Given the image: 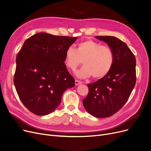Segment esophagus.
Segmentation results:
<instances>
[{
	"instance_id": "esophagus-1",
	"label": "esophagus",
	"mask_w": 151,
	"mask_h": 151,
	"mask_svg": "<svg viewBox=\"0 0 151 151\" xmlns=\"http://www.w3.org/2000/svg\"><path fill=\"white\" fill-rule=\"evenodd\" d=\"M82 83L81 81H78V80H75V84L77 86V85H79V84H81Z\"/></svg>"
}]
</instances>
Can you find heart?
I'll return each mask as SVG.
<instances>
[{"label":"heart","mask_w":151,"mask_h":151,"mask_svg":"<svg viewBox=\"0 0 151 151\" xmlns=\"http://www.w3.org/2000/svg\"><path fill=\"white\" fill-rule=\"evenodd\" d=\"M114 55L108 46L91 40L79 43L76 50L70 46L65 52L64 63L72 71L81 64L84 66L76 71L79 78H89L92 76L95 80H99L106 76L114 64Z\"/></svg>","instance_id":"obj_1"}]
</instances>
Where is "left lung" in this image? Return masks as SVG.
Returning a JSON list of instances; mask_svg holds the SVG:
<instances>
[{"label": "left lung", "mask_w": 151, "mask_h": 151, "mask_svg": "<svg viewBox=\"0 0 151 151\" xmlns=\"http://www.w3.org/2000/svg\"><path fill=\"white\" fill-rule=\"evenodd\" d=\"M95 38L109 46L114 55V64L106 76L88 84L89 93L83 103L90 114L105 118L117 113L128 100L136 83V59L127 44L119 38Z\"/></svg>", "instance_id": "left-lung-1"}]
</instances>
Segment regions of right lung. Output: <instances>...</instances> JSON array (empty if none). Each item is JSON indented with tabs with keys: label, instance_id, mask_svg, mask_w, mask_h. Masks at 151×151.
I'll list each match as a JSON object with an SVG mask.
<instances>
[{
	"label": "right lung",
	"instance_id": "1",
	"mask_svg": "<svg viewBox=\"0 0 151 151\" xmlns=\"http://www.w3.org/2000/svg\"><path fill=\"white\" fill-rule=\"evenodd\" d=\"M76 39L40 32L24 43L16 59L13 81L21 101L32 113L45 116L53 112L63 93L75 86L64 59Z\"/></svg>",
	"mask_w": 151,
	"mask_h": 151
}]
</instances>
